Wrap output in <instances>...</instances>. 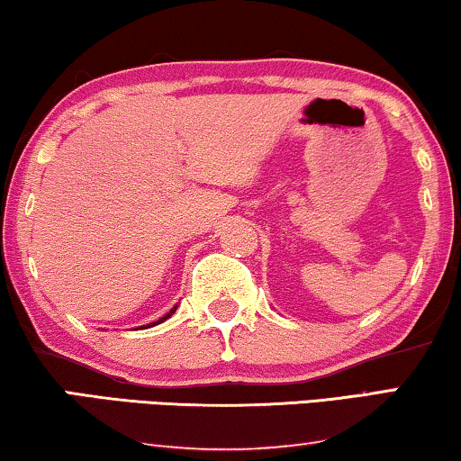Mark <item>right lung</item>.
<instances>
[{
    "instance_id": "1",
    "label": "right lung",
    "mask_w": 461,
    "mask_h": 461,
    "mask_svg": "<svg viewBox=\"0 0 461 461\" xmlns=\"http://www.w3.org/2000/svg\"><path fill=\"white\" fill-rule=\"evenodd\" d=\"M175 311H176V304H175V307H173L171 311H168V313H167L165 317H160V320H158V321H154V323H148V325H146V328H152V325H158V323H162V321H167V320H168V317H171V315L175 313Z\"/></svg>"
}]
</instances>
